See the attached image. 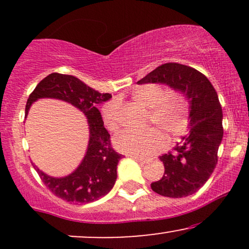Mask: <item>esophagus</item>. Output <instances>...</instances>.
I'll return each instance as SVG.
<instances>
[{
    "mask_svg": "<svg viewBox=\"0 0 249 249\" xmlns=\"http://www.w3.org/2000/svg\"><path fill=\"white\" fill-rule=\"evenodd\" d=\"M130 157H132L134 160H137L138 162H141V164H142V165L147 164V162L150 161V160H148V159H146V158H141V157H136V156H130Z\"/></svg>",
    "mask_w": 249,
    "mask_h": 249,
    "instance_id": "esophagus-1",
    "label": "esophagus"
}]
</instances>
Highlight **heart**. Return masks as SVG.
<instances>
[{
    "instance_id": "heart-1",
    "label": "heart",
    "mask_w": 249,
    "mask_h": 249,
    "mask_svg": "<svg viewBox=\"0 0 249 249\" xmlns=\"http://www.w3.org/2000/svg\"><path fill=\"white\" fill-rule=\"evenodd\" d=\"M132 97L138 104L148 108V122L157 127L123 131L113 139L117 150L136 157L152 156L166 146L164 134L170 141H177L186 131L188 108L186 99L180 92H164L159 85L145 84L134 89ZM102 118L107 130L116 131L121 125L118 103L113 101L105 104Z\"/></svg>"
}]
</instances>
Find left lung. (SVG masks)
<instances>
[{"label": "left lung", "mask_w": 249, "mask_h": 249, "mask_svg": "<svg viewBox=\"0 0 249 249\" xmlns=\"http://www.w3.org/2000/svg\"><path fill=\"white\" fill-rule=\"evenodd\" d=\"M137 83L165 84L181 93L188 103L187 133L174 147L176 152L159 157L165 173L151 184V188L168 198L196 193L216 166L224 136L222 108L215 89L206 76L179 63L162 64Z\"/></svg>", "instance_id": "8db88e82"}]
</instances>
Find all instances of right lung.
<instances>
[{
  "label": "right lung",
  "instance_id": "obj_1",
  "mask_svg": "<svg viewBox=\"0 0 249 249\" xmlns=\"http://www.w3.org/2000/svg\"><path fill=\"white\" fill-rule=\"evenodd\" d=\"M111 97L110 93L98 92L75 76L53 72L42 79L28 98L25 118L33 103L53 98L69 103L88 119L87 152L75 171L64 177H51L33 164L45 186L65 201L89 204L107 196L115 185L122 154L111 147L110 133L104 127L101 111L97 107Z\"/></svg>",
  "mask_w": 249,
  "mask_h": 249
}]
</instances>
